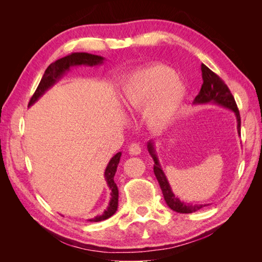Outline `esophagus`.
Listing matches in <instances>:
<instances>
[{
	"label": "esophagus",
	"mask_w": 262,
	"mask_h": 262,
	"mask_svg": "<svg viewBox=\"0 0 262 262\" xmlns=\"http://www.w3.org/2000/svg\"><path fill=\"white\" fill-rule=\"evenodd\" d=\"M142 152V147L140 145V143H132L129 146V153L131 155H139Z\"/></svg>",
	"instance_id": "34e87169"
}]
</instances>
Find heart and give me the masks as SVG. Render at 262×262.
Masks as SVG:
<instances>
[{
	"instance_id": "heart-1",
	"label": "heart",
	"mask_w": 262,
	"mask_h": 262,
	"mask_svg": "<svg viewBox=\"0 0 262 262\" xmlns=\"http://www.w3.org/2000/svg\"><path fill=\"white\" fill-rule=\"evenodd\" d=\"M121 100L128 110H142L149 129L160 131L175 119L186 97V86L173 71L153 66L137 71L121 86Z\"/></svg>"
}]
</instances>
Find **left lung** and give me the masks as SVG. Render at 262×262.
Here are the masks:
<instances>
[{"label":"left lung","mask_w":262,"mask_h":262,"mask_svg":"<svg viewBox=\"0 0 262 262\" xmlns=\"http://www.w3.org/2000/svg\"><path fill=\"white\" fill-rule=\"evenodd\" d=\"M201 71H202L203 84L201 86L200 93L198 94L196 97L194 98L193 104L195 105L215 104L232 110V112L235 113V116L237 119V131H238V134L241 136V115L231 91H229L224 81L222 80L219 75L214 73L213 71H211L207 66L201 64ZM147 149L155 163L154 173L162 189L164 199L172 211L178 212V213H192L209 205V204H190V203L182 202L178 199V198H176V195L171 191V188L168 184L167 178H166L163 169L161 168L160 162H158L157 155L155 153L153 141H149L147 143Z\"/></svg>","instance_id":"8db88e82"}]
</instances>
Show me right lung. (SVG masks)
Masks as SVG:
<instances>
[{
    "label": "right lung",
    "instance_id": "1",
    "mask_svg": "<svg viewBox=\"0 0 262 262\" xmlns=\"http://www.w3.org/2000/svg\"><path fill=\"white\" fill-rule=\"evenodd\" d=\"M104 60L105 59L100 57V55H95V54L86 53V52H74L67 55L64 58H61L55 62L51 63V64L45 71V74L41 78L40 83H39L36 92L34 93V95L31 96L29 100L28 107L35 104V102L46 93V91H48L52 85H54L60 80L63 74L68 72L71 67H77V66L94 67V66L101 64ZM120 157H121V152L117 153L112 160H110L105 170V179L107 181L109 189L112 190V192H110V194H112V199H110L108 208L107 210H105L104 213L101 214V215L89 220L90 222H100V221L107 220L110 216H113L118 209L119 191H118V187L116 185V182L114 180V177L117 171L118 164L120 162Z\"/></svg>",
    "mask_w": 262,
    "mask_h": 262
}]
</instances>
